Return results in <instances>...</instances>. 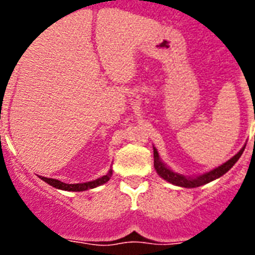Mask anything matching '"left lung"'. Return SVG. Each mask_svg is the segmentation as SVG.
Wrapping results in <instances>:
<instances>
[{
  "mask_svg": "<svg viewBox=\"0 0 255 255\" xmlns=\"http://www.w3.org/2000/svg\"><path fill=\"white\" fill-rule=\"evenodd\" d=\"M245 147L246 144L240 149L238 153H236L226 163L221 164L220 167L214 168V169L209 170V172H205V173L198 174V176H194V177H192V176H184L181 173L173 172L169 167H167V164H164L163 160L160 159L159 152H157L156 147H153V165H155V169L157 172V174L161 178H164L165 181L170 182V184H173L176 186H181V188H197V186L205 185L208 182L213 181L216 178L224 176L230 168L233 167L234 164L237 163L238 159L241 157V155L245 151Z\"/></svg>",
  "mask_w": 255,
  "mask_h": 255,
  "instance_id": "left-lung-1",
  "label": "left lung"
}]
</instances>
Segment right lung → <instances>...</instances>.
I'll return each instance as SVG.
<instances>
[{
	"instance_id": "add662e5",
	"label": "right lung",
	"mask_w": 255,
	"mask_h": 255,
	"mask_svg": "<svg viewBox=\"0 0 255 255\" xmlns=\"http://www.w3.org/2000/svg\"><path fill=\"white\" fill-rule=\"evenodd\" d=\"M111 176H112V169H110L107 172V174H104V176L96 178V180H92V181H87V182H78V184H66V182L59 181V180H57V178H47V177H42V176H39V178L43 180L45 182H47L49 185L57 188V189L67 190V192H83V190L94 189V188H96V186L103 185V184H106V182L111 178Z\"/></svg>"
}]
</instances>
